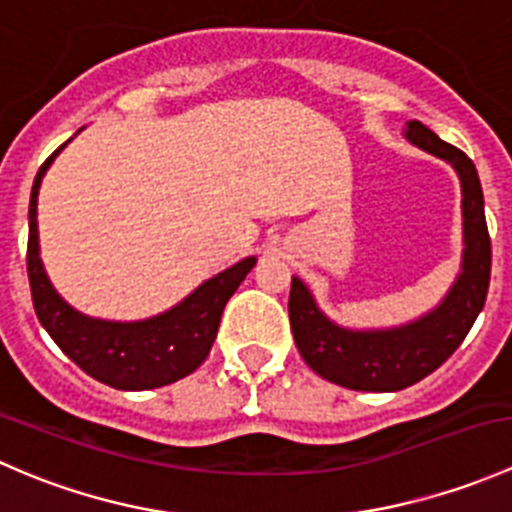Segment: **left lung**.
Returning <instances> with one entry per match:
<instances>
[{
	"label": "left lung",
	"mask_w": 512,
	"mask_h": 512,
	"mask_svg": "<svg viewBox=\"0 0 512 512\" xmlns=\"http://www.w3.org/2000/svg\"><path fill=\"white\" fill-rule=\"evenodd\" d=\"M406 138L423 151L448 160L461 175L466 235L463 272L441 307L409 327L349 332L319 312L312 294L297 277H292L289 289V324L302 359L322 379L354 391H401L436 371L471 332L490 285L493 250L476 165L418 121L406 123Z\"/></svg>",
	"instance_id": "8db88e82"
}]
</instances>
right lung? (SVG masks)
Returning a JSON list of instances; mask_svg holds the SVG:
<instances>
[{"label": "right lung", "mask_w": 512, "mask_h": 512, "mask_svg": "<svg viewBox=\"0 0 512 512\" xmlns=\"http://www.w3.org/2000/svg\"><path fill=\"white\" fill-rule=\"evenodd\" d=\"M59 151H54L41 163L34 178L32 200H29L27 272L39 322L79 369L113 389H158V386L173 384L193 374L208 359L210 347L218 337L227 299L235 294L247 272L252 270L255 257H247L213 280L203 282L178 307L146 322L123 324L84 317L56 294L39 260L36 195H39L41 175L46 173Z\"/></svg>", "instance_id": "obj_1"}]
</instances>
